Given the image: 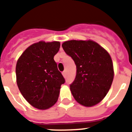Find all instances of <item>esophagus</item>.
Listing matches in <instances>:
<instances>
[{
  "label": "esophagus",
  "mask_w": 132,
  "mask_h": 132,
  "mask_svg": "<svg viewBox=\"0 0 132 132\" xmlns=\"http://www.w3.org/2000/svg\"><path fill=\"white\" fill-rule=\"evenodd\" d=\"M62 73H63V75L65 77H66V76H67V74H66V71H63Z\"/></svg>",
  "instance_id": "obj_1"
}]
</instances>
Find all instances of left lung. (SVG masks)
<instances>
[{"label": "left lung", "mask_w": 132, "mask_h": 132, "mask_svg": "<svg viewBox=\"0 0 132 132\" xmlns=\"http://www.w3.org/2000/svg\"><path fill=\"white\" fill-rule=\"evenodd\" d=\"M62 47L77 67L76 76L70 85L73 97L85 106L96 105L112 83L114 69L109 53L91 40L67 41Z\"/></svg>", "instance_id": "left-lung-1"}]
</instances>
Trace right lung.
Returning <instances> with one entry per match:
<instances>
[{"mask_svg": "<svg viewBox=\"0 0 132 132\" xmlns=\"http://www.w3.org/2000/svg\"><path fill=\"white\" fill-rule=\"evenodd\" d=\"M59 47V42L36 43L24 51L16 63V80L20 91L38 109H47L55 104L61 85L65 82L53 59Z\"/></svg>", "mask_w": 132, "mask_h": 132, "instance_id": "1", "label": "right lung"}]
</instances>
